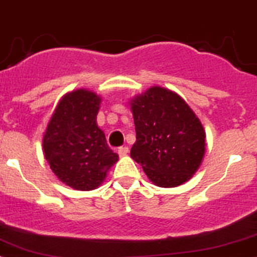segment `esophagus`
<instances>
[{
  "label": "esophagus",
  "instance_id": "esophagus-1",
  "mask_svg": "<svg viewBox=\"0 0 257 257\" xmlns=\"http://www.w3.org/2000/svg\"><path fill=\"white\" fill-rule=\"evenodd\" d=\"M117 153H119V156H120V157H123V156H126L129 153V148L126 147H120L119 148V150H117Z\"/></svg>",
  "mask_w": 257,
  "mask_h": 257
}]
</instances>
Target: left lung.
Wrapping results in <instances>:
<instances>
[{"label":"left lung","instance_id":"8db88e82","mask_svg":"<svg viewBox=\"0 0 257 257\" xmlns=\"http://www.w3.org/2000/svg\"><path fill=\"white\" fill-rule=\"evenodd\" d=\"M136 125L131 157L161 188L186 183L205 155V131L180 95L152 86L129 102Z\"/></svg>","mask_w":257,"mask_h":257}]
</instances>
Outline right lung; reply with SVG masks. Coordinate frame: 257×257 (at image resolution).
Segmentation results:
<instances>
[{
  "label": "right lung",
  "instance_id": "add662e5",
  "mask_svg": "<svg viewBox=\"0 0 257 257\" xmlns=\"http://www.w3.org/2000/svg\"><path fill=\"white\" fill-rule=\"evenodd\" d=\"M100 104L101 96L87 88L67 92L43 134V153L50 170L76 190L99 188L119 160L96 121Z\"/></svg>",
  "mask_w": 257,
  "mask_h": 257
}]
</instances>
